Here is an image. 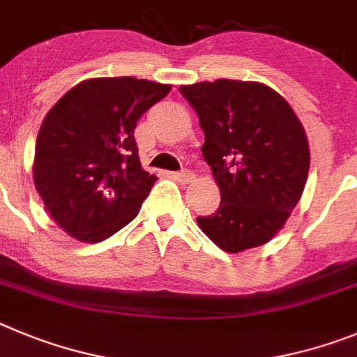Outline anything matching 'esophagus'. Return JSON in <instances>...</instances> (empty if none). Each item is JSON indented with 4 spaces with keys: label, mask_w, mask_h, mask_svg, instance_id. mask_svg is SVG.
Segmentation results:
<instances>
[{
    "label": "esophagus",
    "mask_w": 357,
    "mask_h": 357,
    "mask_svg": "<svg viewBox=\"0 0 357 357\" xmlns=\"http://www.w3.org/2000/svg\"><path fill=\"white\" fill-rule=\"evenodd\" d=\"M174 178L178 179L179 183H190L192 179H194V172H190L188 169H185V171H181V172H176Z\"/></svg>",
    "instance_id": "34e87169"
}]
</instances>
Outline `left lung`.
<instances>
[{
	"instance_id": "obj_1",
	"label": "left lung",
	"mask_w": 357,
	"mask_h": 357,
	"mask_svg": "<svg viewBox=\"0 0 357 357\" xmlns=\"http://www.w3.org/2000/svg\"><path fill=\"white\" fill-rule=\"evenodd\" d=\"M204 131L202 156L220 204L197 224L226 252L259 247L284 227L306 186L310 144L290 102L259 82L181 85Z\"/></svg>"
}]
</instances>
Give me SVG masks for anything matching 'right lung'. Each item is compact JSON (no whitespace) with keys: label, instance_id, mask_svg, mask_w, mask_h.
Returning a JSON list of instances; mask_svg holds the SVG:
<instances>
[{"label":"right lung","instance_id":"right-lung-1","mask_svg":"<svg viewBox=\"0 0 357 357\" xmlns=\"http://www.w3.org/2000/svg\"><path fill=\"white\" fill-rule=\"evenodd\" d=\"M171 89L131 76L83 79L47 112L35 144L33 183L69 236L102 242L137 217L158 178L140 165L133 131Z\"/></svg>","mask_w":357,"mask_h":357}]
</instances>
